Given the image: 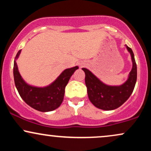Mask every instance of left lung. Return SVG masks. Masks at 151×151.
Here are the masks:
<instances>
[{
    "label": "left lung",
    "instance_id": "obj_1",
    "mask_svg": "<svg viewBox=\"0 0 151 151\" xmlns=\"http://www.w3.org/2000/svg\"><path fill=\"white\" fill-rule=\"evenodd\" d=\"M131 54L132 70L129 78L121 86H109L104 84L89 70L82 68L85 73V84L90 101L102 110L110 111L119 108L130 97L134 89L137 79V67L132 50L126 45Z\"/></svg>",
    "mask_w": 151,
    "mask_h": 151
}]
</instances>
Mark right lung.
I'll return each mask as SVG.
<instances>
[{
  "mask_svg": "<svg viewBox=\"0 0 151 151\" xmlns=\"http://www.w3.org/2000/svg\"><path fill=\"white\" fill-rule=\"evenodd\" d=\"M21 50H19L14 60L13 76L15 84L19 94L30 106L42 112H47L58 109L63 101L65 89L70 77L79 69L77 66L66 69L54 82L45 87H36L27 84L22 79L18 69L16 61Z\"/></svg>",
  "mask_w": 151,
  "mask_h": 151,
  "instance_id": "right-lung-1",
  "label": "right lung"
}]
</instances>
